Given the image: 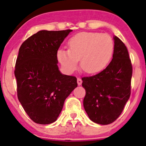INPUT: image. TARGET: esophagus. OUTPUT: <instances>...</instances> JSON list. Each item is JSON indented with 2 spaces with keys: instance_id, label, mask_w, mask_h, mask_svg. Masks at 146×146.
<instances>
[{
  "instance_id": "esophagus-1",
  "label": "esophagus",
  "mask_w": 146,
  "mask_h": 146,
  "mask_svg": "<svg viewBox=\"0 0 146 146\" xmlns=\"http://www.w3.org/2000/svg\"><path fill=\"white\" fill-rule=\"evenodd\" d=\"M77 82H78V84L79 85V86H80V85L82 84V79L80 78H78V79H77Z\"/></svg>"
}]
</instances>
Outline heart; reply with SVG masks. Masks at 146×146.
<instances>
[{"mask_svg":"<svg viewBox=\"0 0 146 146\" xmlns=\"http://www.w3.org/2000/svg\"><path fill=\"white\" fill-rule=\"evenodd\" d=\"M114 41L108 34L96 32H81L68 41V50L59 49L57 59L68 73L81 68L87 73L103 71L110 62L114 51Z\"/></svg>","mask_w":146,"mask_h":146,"instance_id":"b5f03b06","label":"heart"}]
</instances>
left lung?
<instances>
[{
	"instance_id": "1",
	"label": "left lung",
	"mask_w": 146,
	"mask_h": 146,
	"mask_svg": "<svg viewBox=\"0 0 146 146\" xmlns=\"http://www.w3.org/2000/svg\"><path fill=\"white\" fill-rule=\"evenodd\" d=\"M113 59L104 70L91 77L83 78L86 90L84 107L92 121L98 124L113 123L121 115L130 98L132 67L126 46L113 36Z\"/></svg>"
}]
</instances>
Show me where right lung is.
Returning a JSON list of instances; mask_svg holds the SVG:
<instances>
[{
    "mask_svg": "<svg viewBox=\"0 0 146 146\" xmlns=\"http://www.w3.org/2000/svg\"><path fill=\"white\" fill-rule=\"evenodd\" d=\"M73 30H41L22 44L14 74L18 98L31 120L39 124L56 121L66 98L78 86L77 78L64 75L57 52Z\"/></svg>",
    "mask_w": 146,
    "mask_h": 146,
    "instance_id": "add662e5",
    "label": "right lung"
}]
</instances>
